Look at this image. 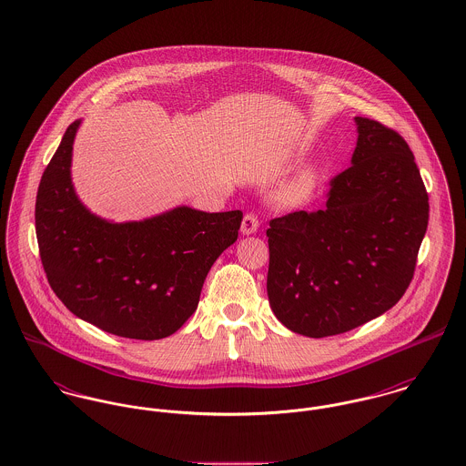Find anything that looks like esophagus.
<instances>
[{
	"mask_svg": "<svg viewBox=\"0 0 466 466\" xmlns=\"http://www.w3.org/2000/svg\"><path fill=\"white\" fill-rule=\"evenodd\" d=\"M259 228V218L258 215L253 212L246 213L244 220H242V233L244 235H253L256 233V229Z\"/></svg>",
	"mask_w": 466,
	"mask_h": 466,
	"instance_id": "obj_1",
	"label": "esophagus"
}]
</instances>
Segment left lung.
<instances>
[{"mask_svg": "<svg viewBox=\"0 0 466 466\" xmlns=\"http://www.w3.org/2000/svg\"><path fill=\"white\" fill-rule=\"evenodd\" d=\"M350 167L324 210L270 220L267 294L290 331L324 339L376 319L408 290L429 222V196L408 142L356 117Z\"/></svg>", "mask_w": 466, "mask_h": 466, "instance_id": "1", "label": "left lung"}]
</instances>
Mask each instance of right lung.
I'll use <instances>...</instances> for the list:
<instances>
[{"mask_svg": "<svg viewBox=\"0 0 466 466\" xmlns=\"http://www.w3.org/2000/svg\"><path fill=\"white\" fill-rule=\"evenodd\" d=\"M80 121L44 170L35 229L44 272L56 297L82 320L133 339L176 333L196 311L213 261L237 238L242 212L177 207L114 224L88 212L71 183Z\"/></svg>", "mask_w": 466, "mask_h": 466, "instance_id": "obj_1", "label": "right lung"}]
</instances>
